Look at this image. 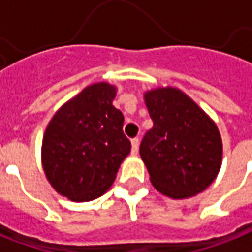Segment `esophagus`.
I'll return each mask as SVG.
<instances>
[{"mask_svg":"<svg viewBox=\"0 0 252 252\" xmlns=\"http://www.w3.org/2000/svg\"><path fill=\"white\" fill-rule=\"evenodd\" d=\"M131 146H132V155L135 156L136 153H138V149H139V139L138 138H133L132 140H131Z\"/></svg>","mask_w":252,"mask_h":252,"instance_id":"esophagus-1","label":"esophagus"}]
</instances>
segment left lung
I'll use <instances>...</instances> for the list:
<instances>
[{"mask_svg":"<svg viewBox=\"0 0 252 252\" xmlns=\"http://www.w3.org/2000/svg\"><path fill=\"white\" fill-rule=\"evenodd\" d=\"M143 99L153 128L139 153L152 185L175 200L204 191L222 165V138L215 121L175 87L149 90Z\"/></svg>","mask_w":252,"mask_h":252,"instance_id":"8db88e82","label":"left lung"}]
</instances>
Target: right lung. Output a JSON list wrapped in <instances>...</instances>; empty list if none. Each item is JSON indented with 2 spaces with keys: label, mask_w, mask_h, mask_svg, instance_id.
<instances>
[{
  "label": "right lung",
  "mask_w": 252,
  "mask_h": 252,
  "mask_svg": "<svg viewBox=\"0 0 252 252\" xmlns=\"http://www.w3.org/2000/svg\"><path fill=\"white\" fill-rule=\"evenodd\" d=\"M116 92L112 84H91L62 104L47 126L42 169L55 190L71 201L104 194L131 152L124 116L113 106Z\"/></svg>",
  "instance_id": "obj_1"
}]
</instances>
